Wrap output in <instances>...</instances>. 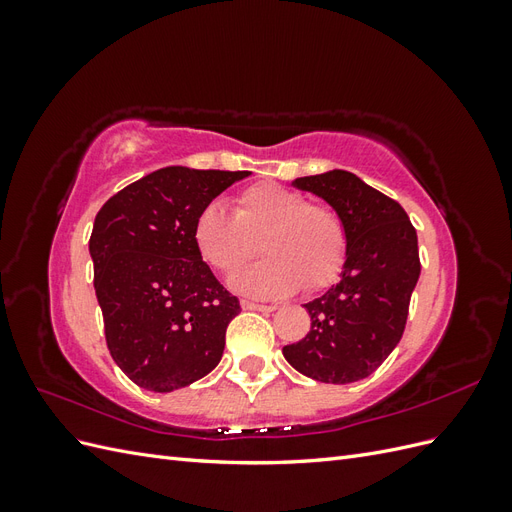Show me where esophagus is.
Returning a JSON list of instances; mask_svg holds the SVG:
<instances>
[{
  "label": "esophagus",
  "instance_id": "34e87169",
  "mask_svg": "<svg viewBox=\"0 0 512 512\" xmlns=\"http://www.w3.org/2000/svg\"><path fill=\"white\" fill-rule=\"evenodd\" d=\"M241 307L243 309H254V312H273L275 305H262V303H254V301H247L241 299Z\"/></svg>",
  "mask_w": 512,
  "mask_h": 512
}]
</instances>
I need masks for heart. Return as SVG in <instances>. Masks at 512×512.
<instances>
[{
	"label": "heart",
	"instance_id": "obj_1",
	"mask_svg": "<svg viewBox=\"0 0 512 512\" xmlns=\"http://www.w3.org/2000/svg\"><path fill=\"white\" fill-rule=\"evenodd\" d=\"M258 239L269 258L232 277V286L252 297L327 288L348 254L346 226L331 207L273 181L247 185L235 196L232 213L207 203L192 224L196 252L220 273L237 271L256 256Z\"/></svg>",
	"mask_w": 512,
	"mask_h": 512
}]
</instances>
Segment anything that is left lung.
Instances as JSON below:
<instances>
[{
  "instance_id": "1",
  "label": "left lung",
  "mask_w": 512,
  "mask_h": 512,
  "mask_svg": "<svg viewBox=\"0 0 512 512\" xmlns=\"http://www.w3.org/2000/svg\"><path fill=\"white\" fill-rule=\"evenodd\" d=\"M292 185L335 209L346 226L348 254L339 282L303 305L312 329L301 342L284 346V359L318 382L363 380L404 335L421 275L416 230L397 200L348 170L299 177Z\"/></svg>"
}]
</instances>
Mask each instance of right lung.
<instances>
[{
	"label": "right lung",
	"instance_id": "obj_1",
	"mask_svg": "<svg viewBox=\"0 0 512 512\" xmlns=\"http://www.w3.org/2000/svg\"><path fill=\"white\" fill-rule=\"evenodd\" d=\"M250 170L166 166L108 198L89 239L106 346L134 384L183 389L220 363L241 307L192 241L196 213Z\"/></svg>",
	"mask_w": 512,
	"mask_h": 512
}]
</instances>
